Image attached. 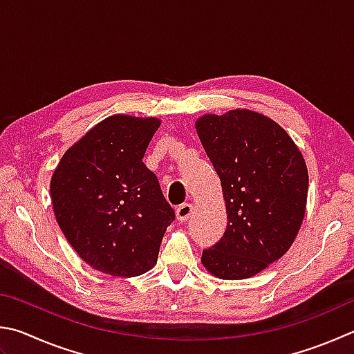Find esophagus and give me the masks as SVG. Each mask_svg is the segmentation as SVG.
<instances>
[{"label": "esophagus", "mask_w": 354, "mask_h": 354, "mask_svg": "<svg viewBox=\"0 0 354 354\" xmlns=\"http://www.w3.org/2000/svg\"><path fill=\"white\" fill-rule=\"evenodd\" d=\"M192 210H194V205L189 203H184L176 209V218L178 221H187L189 216L192 215Z\"/></svg>", "instance_id": "34e87169"}]
</instances>
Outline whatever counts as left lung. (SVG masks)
Wrapping results in <instances>:
<instances>
[{
	"label": "left lung",
	"mask_w": 354,
	"mask_h": 354,
	"mask_svg": "<svg viewBox=\"0 0 354 354\" xmlns=\"http://www.w3.org/2000/svg\"><path fill=\"white\" fill-rule=\"evenodd\" d=\"M196 133L221 179L227 227L203 250L201 261L218 279L261 272L291 248L301 226L308 170L297 145L277 122L260 113L205 114Z\"/></svg>",
	"instance_id": "obj_1"
}]
</instances>
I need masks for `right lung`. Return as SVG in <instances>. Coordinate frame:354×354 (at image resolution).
Instances as JSON below:
<instances>
[{"instance_id":"obj_1","label":"right lung","mask_w":354,"mask_h":354,"mask_svg":"<svg viewBox=\"0 0 354 354\" xmlns=\"http://www.w3.org/2000/svg\"><path fill=\"white\" fill-rule=\"evenodd\" d=\"M156 118L114 114L63 155L50 179L57 223L80 259L113 277L156 265L175 220L155 173L142 162Z\"/></svg>"}]
</instances>
